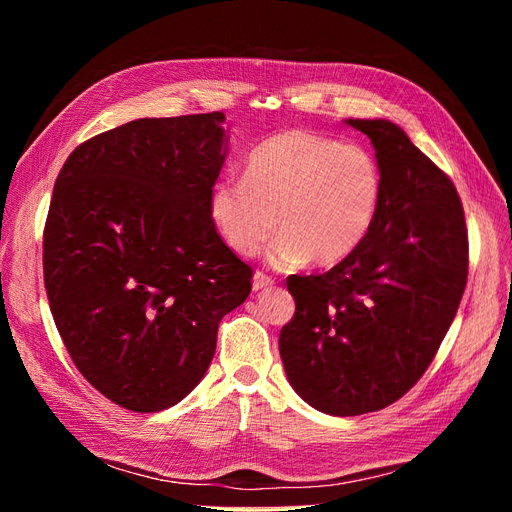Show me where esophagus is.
Masks as SVG:
<instances>
[{
  "label": "esophagus",
  "mask_w": 512,
  "mask_h": 512,
  "mask_svg": "<svg viewBox=\"0 0 512 512\" xmlns=\"http://www.w3.org/2000/svg\"><path fill=\"white\" fill-rule=\"evenodd\" d=\"M273 286V280L271 277H267L265 273H260V271H256L254 273V277H252V288L258 292V290H265V288H271Z\"/></svg>",
  "instance_id": "34e87169"
}]
</instances>
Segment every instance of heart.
I'll list each match as a JSON object with an SVG mask.
<instances>
[{
  "mask_svg": "<svg viewBox=\"0 0 512 512\" xmlns=\"http://www.w3.org/2000/svg\"><path fill=\"white\" fill-rule=\"evenodd\" d=\"M382 200L374 153L309 130H286L260 143L245 177L222 179L209 194V215L230 250L254 256L277 224L284 230L269 260L292 269L312 260L335 267L367 239Z\"/></svg>",
  "mask_w": 512,
  "mask_h": 512,
  "instance_id": "obj_1",
  "label": "heart"
}]
</instances>
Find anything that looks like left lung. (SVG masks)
Wrapping results in <instances>:
<instances>
[{"mask_svg":"<svg viewBox=\"0 0 512 512\" xmlns=\"http://www.w3.org/2000/svg\"><path fill=\"white\" fill-rule=\"evenodd\" d=\"M369 136L382 200L359 250L294 275L280 333L288 382L309 406L356 416L391 406L425 374L468 282V230L453 181L389 119H346Z\"/></svg>","mask_w":512,"mask_h":512,"instance_id":"left-lung-1","label":"left lung"}]
</instances>
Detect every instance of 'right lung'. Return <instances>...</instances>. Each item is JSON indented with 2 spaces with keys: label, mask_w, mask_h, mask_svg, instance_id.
<instances>
[{
  "label": "right lung",
  "mask_w": 512,
  "mask_h": 512,
  "mask_svg": "<svg viewBox=\"0 0 512 512\" xmlns=\"http://www.w3.org/2000/svg\"><path fill=\"white\" fill-rule=\"evenodd\" d=\"M224 113L136 119L76 147L44 226V288L85 380L160 412L190 395L252 269L209 215L228 151Z\"/></svg>",
  "instance_id": "obj_1"
}]
</instances>
